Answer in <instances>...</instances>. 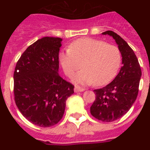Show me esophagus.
<instances>
[{"label":"esophagus","instance_id":"esophagus-1","mask_svg":"<svg viewBox=\"0 0 150 150\" xmlns=\"http://www.w3.org/2000/svg\"><path fill=\"white\" fill-rule=\"evenodd\" d=\"M85 91L84 88H79V87L78 86H75V88H74V92H80V91Z\"/></svg>","mask_w":150,"mask_h":150}]
</instances>
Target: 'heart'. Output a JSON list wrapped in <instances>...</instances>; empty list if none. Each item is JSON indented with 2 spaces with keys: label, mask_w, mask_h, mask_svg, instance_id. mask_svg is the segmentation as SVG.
Wrapping results in <instances>:
<instances>
[{
  "label": "heart",
  "mask_w": 150,
  "mask_h": 150,
  "mask_svg": "<svg viewBox=\"0 0 150 150\" xmlns=\"http://www.w3.org/2000/svg\"><path fill=\"white\" fill-rule=\"evenodd\" d=\"M59 61L64 72L72 76L77 70L84 68L74 76V82L80 85L95 83L101 86L110 82L117 74L122 62L117 46L92 38H81L61 52Z\"/></svg>",
  "instance_id": "b5f03b06"
}]
</instances>
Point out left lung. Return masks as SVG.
<instances>
[{
	"label": "left lung",
	"instance_id": "8db88e82",
	"mask_svg": "<svg viewBox=\"0 0 150 150\" xmlns=\"http://www.w3.org/2000/svg\"><path fill=\"white\" fill-rule=\"evenodd\" d=\"M102 34H107L115 40L121 52L122 67L110 83L94 90L96 98L90 112L100 121L110 122L124 116L132 107L138 94L142 73L136 55L120 35L112 30Z\"/></svg>",
	"mask_w": 150,
	"mask_h": 150
}]
</instances>
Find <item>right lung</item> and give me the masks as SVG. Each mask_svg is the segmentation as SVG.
<instances>
[{
  "instance_id": "add662e5",
  "label": "right lung",
  "mask_w": 150,
  "mask_h": 150,
  "mask_svg": "<svg viewBox=\"0 0 150 150\" xmlns=\"http://www.w3.org/2000/svg\"><path fill=\"white\" fill-rule=\"evenodd\" d=\"M62 38L45 37L34 42L16 65L14 96L17 107L40 127L55 125L63 117L74 86L59 74Z\"/></svg>"
}]
</instances>
